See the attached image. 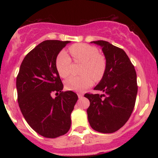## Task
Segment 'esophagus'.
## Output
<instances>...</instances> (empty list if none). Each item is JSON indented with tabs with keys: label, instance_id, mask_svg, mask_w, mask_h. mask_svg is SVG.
<instances>
[{
	"label": "esophagus",
	"instance_id": "1",
	"mask_svg": "<svg viewBox=\"0 0 158 158\" xmlns=\"http://www.w3.org/2000/svg\"><path fill=\"white\" fill-rule=\"evenodd\" d=\"M78 97L79 98V99H81V98H82L83 96H84V94H83V93H78Z\"/></svg>",
	"mask_w": 158,
	"mask_h": 158
}]
</instances>
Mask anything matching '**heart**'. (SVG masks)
<instances>
[{
    "mask_svg": "<svg viewBox=\"0 0 158 158\" xmlns=\"http://www.w3.org/2000/svg\"><path fill=\"white\" fill-rule=\"evenodd\" d=\"M69 50L74 61L84 63L81 70L84 75L69 78L65 81L68 90L82 91L93 85L94 79L96 81L102 79L106 70V60L97 48L87 44H76L71 45ZM71 65V59L66 52L62 50L58 54L56 67L61 77L67 78L70 75Z\"/></svg>",
    "mask_w": 158,
    "mask_h": 158,
    "instance_id": "heart-1",
    "label": "heart"
}]
</instances>
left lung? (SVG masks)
I'll return each mask as SVG.
<instances>
[{
  "label": "left lung",
  "mask_w": 158,
  "mask_h": 158,
  "mask_svg": "<svg viewBox=\"0 0 158 158\" xmlns=\"http://www.w3.org/2000/svg\"><path fill=\"white\" fill-rule=\"evenodd\" d=\"M92 43L102 47L107 66L104 77L94 88L104 94H85L90 101L87 109L88 122L95 131L113 133L126 124L135 108L137 73L123 49L102 40Z\"/></svg>",
  "instance_id": "obj_1"
}]
</instances>
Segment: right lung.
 I'll return each instance as SVG.
<instances>
[{
	"label": "right lung",
	"instance_id": "right-lung-1",
	"mask_svg": "<svg viewBox=\"0 0 158 158\" xmlns=\"http://www.w3.org/2000/svg\"><path fill=\"white\" fill-rule=\"evenodd\" d=\"M69 42L47 40L40 43L25 56L16 79L18 102L23 117L34 131L48 138L69 131L70 114L78 99L71 90L62 91L56 67L58 54Z\"/></svg>",
	"mask_w": 158,
	"mask_h": 158
}]
</instances>
